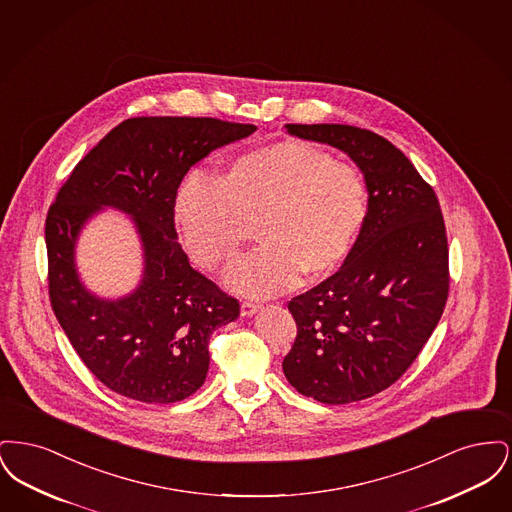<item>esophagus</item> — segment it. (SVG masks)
I'll use <instances>...</instances> for the list:
<instances>
[{
  "label": "esophagus",
  "instance_id": "34e87169",
  "mask_svg": "<svg viewBox=\"0 0 512 512\" xmlns=\"http://www.w3.org/2000/svg\"><path fill=\"white\" fill-rule=\"evenodd\" d=\"M257 309H259V303H255V301H244V303H242V315H244V317L253 315Z\"/></svg>",
  "mask_w": 512,
  "mask_h": 512
}]
</instances>
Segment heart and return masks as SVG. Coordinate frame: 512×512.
Instances as JSON below:
<instances>
[{"label": "heart", "instance_id": "heart-1", "mask_svg": "<svg viewBox=\"0 0 512 512\" xmlns=\"http://www.w3.org/2000/svg\"><path fill=\"white\" fill-rule=\"evenodd\" d=\"M368 217L365 174L301 140L255 147L219 178L188 174L174 199L184 245L201 267H224L251 224L261 245L228 272L234 290L270 295L330 276L357 244Z\"/></svg>", "mask_w": 512, "mask_h": 512}]
</instances>
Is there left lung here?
Here are the masks:
<instances>
[{
	"instance_id": "left-lung-1",
	"label": "left lung",
	"mask_w": 512,
	"mask_h": 512,
	"mask_svg": "<svg viewBox=\"0 0 512 512\" xmlns=\"http://www.w3.org/2000/svg\"><path fill=\"white\" fill-rule=\"evenodd\" d=\"M345 151L365 174L368 217L343 267L288 303L284 357L295 390L343 405L395 384L432 336L449 295V247L434 188L399 147L349 124H286Z\"/></svg>"
}]
</instances>
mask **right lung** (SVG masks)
Listing matches in <instances>:
<instances>
[{"label":"right lung","instance_id":"obj_1","mask_svg":"<svg viewBox=\"0 0 512 512\" xmlns=\"http://www.w3.org/2000/svg\"><path fill=\"white\" fill-rule=\"evenodd\" d=\"M255 124L213 117H134L78 161L46 217L51 309L74 351L103 386L142 403H174L201 388L211 334L240 301L190 267L176 242L174 199L184 174ZM111 204L137 220L147 249L141 288L119 302L86 293L73 270L83 220Z\"/></svg>","mask_w":512,"mask_h":512}]
</instances>
